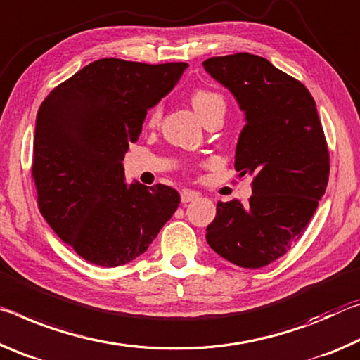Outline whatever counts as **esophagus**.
Masks as SVG:
<instances>
[{
	"label": "esophagus",
	"instance_id": "34e87169",
	"mask_svg": "<svg viewBox=\"0 0 360 360\" xmlns=\"http://www.w3.org/2000/svg\"><path fill=\"white\" fill-rule=\"evenodd\" d=\"M180 198H181V202L186 204V202H191V201H196V199H199V193L184 190L180 194Z\"/></svg>",
	"mask_w": 360,
	"mask_h": 360
}]
</instances>
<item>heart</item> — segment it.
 <instances>
[{
    "mask_svg": "<svg viewBox=\"0 0 360 360\" xmlns=\"http://www.w3.org/2000/svg\"><path fill=\"white\" fill-rule=\"evenodd\" d=\"M191 103H193V108L196 110V113L202 117V121L214 113V111L225 110V100H223L220 94L212 92L207 89L194 91L191 96ZM161 115H162L161 105L156 108H153L148 120L150 124H156V122L161 120Z\"/></svg>",
    "mask_w": 360,
    "mask_h": 360,
    "instance_id": "heart-1",
    "label": "heart"
}]
</instances>
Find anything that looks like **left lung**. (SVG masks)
I'll return each instance as SVG.
<instances>
[{"label": "left lung", "mask_w": 360, "mask_h": 360, "mask_svg": "<svg viewBox=\"0 0 360 360\" xmlns=\"http://www.w3.org/2000/svg\"><path fill=\"white\" fill-rule=\"evenodd\" d=\"M202 65L245 116L234 167L240 176L253 175L249 202L217 204L205 239L240 268L266 266L300 239L328 184V150L316 102L302 82L263 57L239 52Z\"/></svg>", "instance_id": "8db88e82"}]
</instances>
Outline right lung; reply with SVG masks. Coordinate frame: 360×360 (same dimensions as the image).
Instances as JSON below:
<instances>
[{
  "label": "right lung",
  "mask_w": 360,
  "mask_h": 360,
  "mask_svg": "<svg viewBox=\"0 0 360 360\" xmlns=\"http://www.w3.org/2000/svg\"><path fill=\"white\" fill-rule=\"evenodd\" d=\"M188 63L102 58L41 103L32 174L38 205L86 262L115 268L140 257L180 204L166 185L127 184L122 159L146 111L174 89Z\"/></svg>",
  "instance_id": "1"
}]
</instances>
